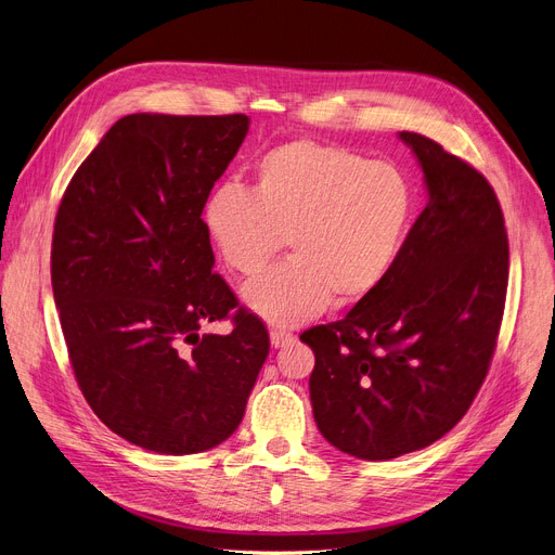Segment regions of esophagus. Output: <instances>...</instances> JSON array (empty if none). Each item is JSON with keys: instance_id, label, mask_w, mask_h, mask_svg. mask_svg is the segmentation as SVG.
Instances as JSON below:
<instances>
[{"instance_id": "esophagus-1", "label": "esophagus", "mask_w": 555, "mask_h": 555, "mask_svg": "<svg viewBox=\"0 0 555 555\" xmlns=\"http://www.w3.org/2000/svg\"><path fill=\"white\" fill-rule=\"evenodd\" d=\"M295 339V335L293 333H287V331H283V328H274L272 333H270V341H272V348H281V346H285V344H289Z\"/></svg>"}]
</instances>
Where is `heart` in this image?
<instances>
[{
    "label": "heart",
    "instance_id": "b5f03b06",
    "mask_svg": "<svg viewBox=\"0 0 555 555\" xmlns=\"http://www.w3.org/2000/svg\"><path fill=\"white\" fill-rule=\"evenodd\" d=\"M414 207L400 166L297 139L256 162L251 189H214L202 220L224 266L243 276L266 268L287 238L295 254L249 281L243 301L272 326H299L335 297L360 301L389 276Z\"/></svg>",
    "mask_w": 555,
    "mask_h": 555
}]
</instances>
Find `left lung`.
<instances>
[{"label":"left lung","instance_id":"obj_1","mask_svg":"<svg viewBox=\"0 0 555 555\" xmlns=\"http://www.w3.org/2000/svg\"><path fill=\"white\" fill-rule=\"evenodd\" d=\"M427 204L389 276L339 322L301 335L314 353L310 402L337 450L387 461L448 434L488 373L508 285L498 195L443 145L400 132Z\"/></svg>","mask_w":555,"mask_h":555}]
</instances>
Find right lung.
Returning a JSON list of instances; mask_svg holds the SVG:
<instances>
[{"label": "right lung", "mask_w": 555, "mask_h": 555, "mask_svg": "<svg viewBox=\"0 0 555 555\" xmlns=\"http://www.w3.org/2000/svg\"><path fill=\"white\" fill-rule=\"evenodd\" d=\"M249 116L139 112L72 178L53 227L51 287L78 387L121 439L197 454L245 416L270 337L214 274L202 209ZM234 313L229 336L201 328Z\"/></svg>", "instance_id": "add662e5"}]
</instances>
